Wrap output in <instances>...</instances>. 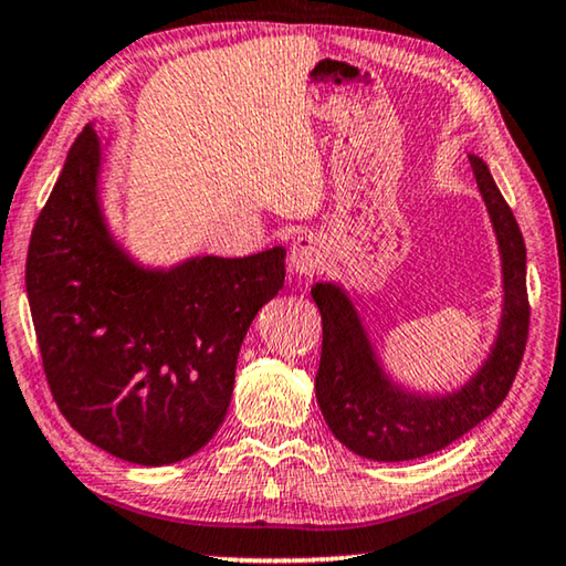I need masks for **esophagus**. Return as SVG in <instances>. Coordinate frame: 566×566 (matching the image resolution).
<instances>
[{
  "label": "esophagus",
  "instance_id": "esophagus-1",
  "mask_svg": "<svg viewBox=\"0 0 566 566\" xmlns=\"http://www.w3.org/2000/svg\"><path fill=\"white\" fill-rule=\"evenodd\" d=\"M325 256L327 254H325L323 241L312 233H302V235H297V241H294L290 249V266L297 274L312 276V274L323 272Z\"/></svg>",
  "mask_w": 566,
  "mask_h": 566
}]
</instances>
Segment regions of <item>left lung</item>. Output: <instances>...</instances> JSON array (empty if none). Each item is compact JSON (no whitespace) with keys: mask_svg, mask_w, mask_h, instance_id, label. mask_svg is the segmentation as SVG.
Listing matches in <instances>:
<instances>
[{"mask_svg":"<svg viewBox=\"0 0 566 566\" xmlns=\"http://www.w3.org/2000/svg\"><path fill=\"white\" fill-rule=\"evenodd\" d=\"M491 213L503 261V317L491 356L460 391L419 396L399 389L378 366L356 307L340 286H312L323 315V353L315 376L317 403L331 432L368 460L424 458L458 440L501 407L518 374L528 337L526 243L483 159L470 155Z\"/></svg>","mask_w":566,"mask_h":566,"instance_id":"8db88e82","label":"left lung"}]
</instances>
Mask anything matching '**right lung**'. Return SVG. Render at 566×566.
Here are the masks:
<instances>
[{
	"label": "right lung",
	"instance_id": "1",
	"mask_svg": "<svg viewBox=\"0 0 566 566\" xmlns=\"http://www.w3.org/2000/svg\"><path fill=\"white\" fill-rule=\"evenodd\" d=\"M98 167L86 126L32 229L24 284L42 368L81 437L126 462L170 465L221 427L243 335L282 290L286 251L139 266L106 229Z\"/></svg>",
	"mask_w": 566,
	"mask_h": 566
}]
</instances>
